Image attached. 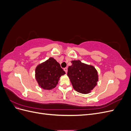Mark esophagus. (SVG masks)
<instances>
[{
  "label": "esophagus",
  "instance_id": "obj_1",
  "mask_svg": "<svg viewBox=\"0 0 131 131\" xmlns=\"http://www.w3.org/2000/svg\"><path fill=\"white\" fill-rule=\"evenodd\" d=\"M64 70L65 71V72L67 73V71H68V68H67V67H66V68H64Z\"/></svg>",
  "mask_w": 131,
  "mask_h": 131
}]
</instances>
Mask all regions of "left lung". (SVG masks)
<instances>
[{"mask_svg": "<svg viewBox=\"0 0 131 131\" xmlns=\"http://www.w3.org/2000/svg\"><path fill=\"white\" fill-rule=\"evenodd\" d=\"M68 67L67 75L73 88L77 92L87 94L97 85L98 73L94 67L86 64L80 61H72Z\"/></svg>", "mask_w": 131, "mask_h": 131, "instance_id": "obj_1", "label": "left lung"}]
</instances>
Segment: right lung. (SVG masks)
<instances>
[{"mask_svg":"<svg viewBox=\"0 0 131 131\" xmlns=\"http://www.w3.org/2000/svg\"><path fill=\"white\" fill-rule=\"evenodd\" d=\"M66 73L53 58L39 64L35 69V78L39 86L44 90L55 88L62 75Z\"/></svg>","mask_w":131,"mask_h":131,"instance_id":"1","label":"right lung"}]
</instances>
